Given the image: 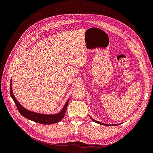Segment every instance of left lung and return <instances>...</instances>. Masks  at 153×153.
I'll list each match as a JSON object with an SVG mask.
<instances>
[{"mask_svg": "<svg viewBox=\"0 0 153 153\" xmlns=\"http://www.w3.org/2000/svg\"><path fill=\"white\" fill-rule=\"evenodd\" d=\"M91 119L92 120V121H93L94 122H95V123H98V124H102V125H105V126H111V125H109V124H103V123H101V122H99V121H96V120H94V119H92V117H91ZM116 125V124H115ZM115 126V125H114Z\"/></svg>", "mask_w": 153, "mask_h": 153, "instance_id": "1", "label": "left lung"}]
</instances>
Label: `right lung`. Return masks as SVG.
<instances>
[{
    "mask_svg": "<svg viewBox=\"0 0 153 153\" xmlns=\"http://www.w3.org/2000/svg\"><path fill=\"white\" fill-rule=\"evenodd\" d=\"M12 82L11 81V89H10V94L12 99L13 100L14 102H15L16 107L19 111V112L24 116V117L31 120L32 121H34L36 123L43 124H52L54 123H57L64 118V114L66 112V108L68 105L69 100L66 101V104L64 105L62 110L61 112H59L57 114L54 115H47V114H41L38 113H35L33 112H31L28 110L25 109L24 107L20 104V103L16 100L15 96H14L12 91Z\"/></svg>",
    "mask_w": 153,
    "mask_h": 153,
    "instance_id": "1",
    "label": "right lung"
}]
</instances>
